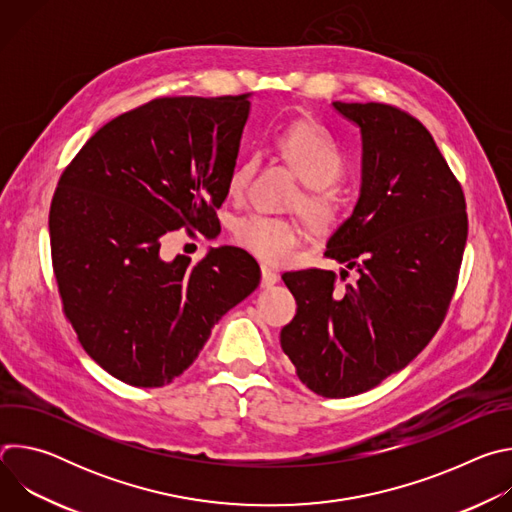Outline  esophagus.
<instances>
[{
  "instance_id": "obj_1",
  "label": "esophagus",
  "mask_w": 512,
  "mask_h": 512,
  "mask_svg": "<svg viewBox=\"0 0 512 512\" xmlns=\"http://www.w3.org/2000/svg\"><path fill=\"white\" fill-rule=\"evenodd\" d=\"M277 281H279V273L273 271L271 267L263 265V267H261V287H271V285H275Z\"/></svg>"
}]
</instances>
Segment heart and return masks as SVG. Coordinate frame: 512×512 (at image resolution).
<instances>
[{
    "instance_id": "1",
    "label": "heart",
    "mask_w": 512,
    "mask_h": 512,
    "mask_svg": "<svg viewBox=\"0 0 512 512\" xmlns=\"http://www.w3.org/2000/svg\"><path fill=\"white\" fill-rule=\"evenodd\" d=\"M277 143L283 160L310 188L300 200L308 221L318 227L326 225L336 210L334 196L326 188L344 172V152L338 141L326 129L304 123L287 129ZM253 170L255 160H247L231 172L229 192L233 196L243 194ZM233 237L261 261L283 263L302 243V229L285 218L251 212L237 218Z\"/></svg>"
}]
</instances>
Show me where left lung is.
Masks as SVG:
<instances>
[{"instance_id":"left-lung-1","label":"left lung","mask_w":512,"mask_h":512,"mask_svg":"<svg viewBox=\"0 0 512 512\" xmlns=\"http://www.w3.org/2000/svg\"><path fill=\"white\" fill-rule=\"evenodd\" d=\"M332 107L360 129L362 170L356 206L324 255L358 279L336 287L334 271L285 273L298 312L279 340L300 381L336 399L405 369L442 326L468 216L460 182L415 117L385 103Z\"/></svg>"}]
</instances>
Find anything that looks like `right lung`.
I'll return each mask as SVG.
<instances>
[{
    "label": "right lung",
    "mask_w": 512,
    "mask_h": 512,
    "mask_svg": "<svg viewBox=\"0 0 512 512\" xmlns=\"http://www.w3.org/2000/svg\"><path fill=\"white\" fill-rule=\"evenodd\" d=\"M249 93L162 97L103 125L62 172L50 204L52 267L87 354L133 387H164L212 326L259 285L243 249L162 259V237L218 225Z\"/></svg>",
    "instance_id": "obj_1"
}]
</instances>
